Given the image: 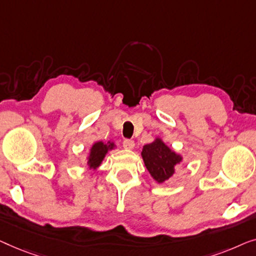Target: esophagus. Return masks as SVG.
<instances>
[{
	"label": "esophagus",
	"mask_w": 256,
	"mask_h": 256,
	"mask_svg": "<svg viewBox=\"0 0 256 256\" xmlns=\"http://www.w3.org/2000/svg\"><path fill=\"white\" fill-rule=\"evenodd\" d=\"M123 146L125 150H133L134 148V142L130 139H125L123 142Z\"/></svg>",
	"instance_id": "34e87169"
}]
</instances>
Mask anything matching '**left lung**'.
Returning <instances> with one entry per match:
<instances>
[{
    "label": "left lung",
    "instance_id": "left-lung-1",
    "mask_svg": "<svg viewBox=\"0 0 256 256\" xmlns=\"http://www.w3.org/2000/svg\"><path fill=\"white\" fill-rule=\"evenodd\" d=\"M142 158L150 176L160 184L175 174L176 166L183 161L181 154L172 150L160 136L144 145Z\"/></svg>",
    "mask_w": 256,
    "mask_h": 256
}]
</instances>
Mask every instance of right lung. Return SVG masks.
Wrapping results in <instances>:
<instances>
[{"label":"right lung","mask_w":256,"mask_h":256,"mask_svg":"<svg viewBox=\"0 0 256 256\" xmlns=\"http://www.w3.org/2000/svg\"><path fill=\"white\" fill-rule=\"evenodd\" d=\"M117 147L116 144L112 140L109 142H95L92 144V146L89 150V154L87 156V161H86V166H87L88 170H96L97 168L102 164L103 160L106 159L108 152L114 150Z\"/></svg>","instance_id":"right-lung-1"}]
</instances>
